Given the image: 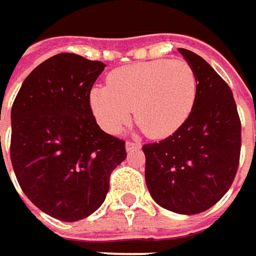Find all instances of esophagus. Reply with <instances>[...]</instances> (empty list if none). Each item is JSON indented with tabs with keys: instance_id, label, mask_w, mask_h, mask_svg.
<instances>
[{
	"instance_id": "1",
	"label": "esophagus",
	"mask_w": 256,
	"mask_h": 256,
	"mask_svg": "<svg viewBox=\"0 0 256 256\" xmlns=\"http://www.w3.org/2000/svg\"><path fill=\"white\" fill-rule=\"evenodd\" d=\"M139 148H140V144H139V142H132V140H128V142H126V150H128V152H132V151L139 150Z\"/></svg>"
}]
</instances>
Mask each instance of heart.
Returning a JSON list of instances; mask_svg holds the SVG:
<instances>
[{"instance_id":"obj_1","label":"heart","mask_w":256,"mask_h":256,"mask_svg":"<svg viewBox=\"0 0 256 256\" xmlns=\"http://www.w3.org/2000/svg\"><path fill=\"white\" fill-rule=\"evenodd\" d=\"M197 98V78L182 60H151L128 65L108 76V87H93L88 94L99 126L120 133L132 118L150 138L175 133L190 117Z\"/></svg>"}]
</instances>
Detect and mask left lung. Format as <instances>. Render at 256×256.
Wrapping results in <instances>:
<instances>
[{"instance_id": "8db88e82", "label": "left lung", "mask_w": 256, "mask_h": 256, "mask_svg": "<svg viewBox=\"0 0 256 256\" xmlns=\"http://www.w3.org/2000/svg\"><path fill=\"white\" fill-rule=\"evenodd\" d=\"M197 78L188 120L169 138L142 146L145 180L162 208L196 215L218 203L240 160L242 124L228 84L198 54L179 48Z\"/></svg>"}]
</instances>
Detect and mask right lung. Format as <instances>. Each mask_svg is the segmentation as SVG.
Wrapping results in <instances>:
<instances>
[{"instance_id": "obj_1", "label": "right lung", "mask_w": 256, "mask_h": 256, "mask_svg": "<svg viewBox=\"0 0 256 256\" xmlns=\"http://www.w3.org/2000/svg\"><path fill=\"white\" fill-rule=\"evenodd\" d=\"M105 66L74 53L56 54L25 78L13 102L10 157L18 182L40 210L59 221L98 210L111 172L126 158L124 140L98 126L88 102Z\"/></svg>"}]
</instances>
